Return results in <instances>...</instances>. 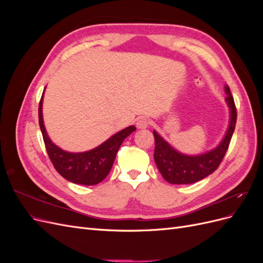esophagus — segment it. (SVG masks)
Listing matches in <instances>:
<instances>
[{
  "label": "esophagus",
  "mask_w": 263,
  "mask_h": 263,
  "mask_svg": "<svg viewBox=\"0 0 263 263\" xmlns=\"http://www.w3.org/2000/svg\"><path fill=\"white\" fill-rule=\"evenodd\" d=\"M149 124H150V121L147 117H140L136 123V126L140 129H144V128H147Z\"/></svg>",
  "instance_id": "1"
}]
</instances>
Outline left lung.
I'll use <instances>...</instances> for the list:
<instances>
[{
  "mask_svg": "<svg viewBox=\"0 0 263 263\" xmlns=\"http://www.w3.org/2000/svg\"><path fill=\"white\" fill-rule=\"evenodd\" d=\"M225 91L227 94L226 102L230 110L229 126L224 139L216 148L197 156L183 155L154 130L156 141L154 158L158 170L166 182L171 184H191L209 177L219 166L228 150L237 121L236 105L228 85L225 86Z\"/></svg>",
  "mask_w": 263,
  "mask_h": 263,
  "instance_id": "obj_1",
  "label": "left lung"
}]
</instances>
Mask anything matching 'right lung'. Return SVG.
<instances>
[{
    "label": "right lung",
    "instance_id": "obj_1",
    "mask_svg": "<svg viewBox=\"0 0 263 263\" xmlns=\"http://www.w3.org/2000/svg\"><path fill=\"white\" fill-rule=\"evenodd\" d=\"M43 98L44 93L38 107L39 126H41L47 154L54 169L61 177L77 184L94 185L102 182L112 169L116 154L124 139L136 130V127L133 125L127 127L113 135L99 147L85 153H68L55 146L47 135L43 119Z\"/></svg>",
    "mask_w": 263,
    "mask_h": 263
}]
</instances>
